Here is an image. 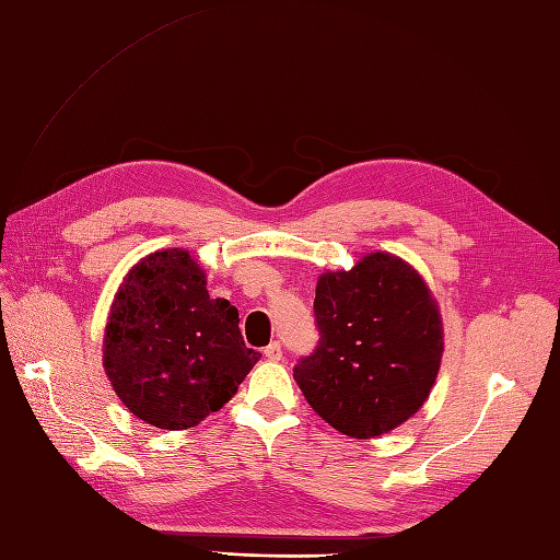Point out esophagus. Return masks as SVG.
<instances>
[{"label":"esophagus","mask_w":560,"mask_h":560,"mask_svg":"<svg viewBox=\"0 0 560 560\" xmlns=\"http://www.w3.org/2000/svg\"><path fill=\"white\" fill-rule=\"evenodd\" d=\"M264 355L268 358V360H282V346H280V341H270L266 349H264Z\"/></svg>","instance_id":"34e87169"}]
</instances>
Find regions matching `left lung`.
<instances>
[{
  "mask_svg": "<svg viewBox=\"0 0 560 560\" xmlns=\"http://www.w3.org/2000/svg\"><path fill=\"white\" fill-rule=\"evenodd\" d=\"M317 346L294 365L313 410L351 438L388 433L410 419L435 382L443 325L412 266L368 254L315 287Z\"/></svg>",
  "mask_w": 560,
  "mask_h": 560,
  "instance_id": "left-lung-1",
  "label": "left lung"
}]
</instances>
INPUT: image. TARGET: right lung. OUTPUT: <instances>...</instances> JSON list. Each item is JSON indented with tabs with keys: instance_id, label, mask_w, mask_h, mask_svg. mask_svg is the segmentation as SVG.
I'll list each match as a JSON object with an SVG mask.
<instances>
[{
	"instance_id": "add662e5",
	"label": "right lung",
	"mask_w": 560,
	"mask_h": 560,
	"mask_svg": "<svg viewBox=\"0 0 560 560\" xmlns=\"http://www.w3.org/2000/svg\"><path fill=\"white\" fill-rule=\"evenodd\" d=\"M237 323L231 301L209 299L188 252H155L119 287L105 327V374L145 424L195 427L235 396L261 358Z\"/></svg>"
}]
</instances>
